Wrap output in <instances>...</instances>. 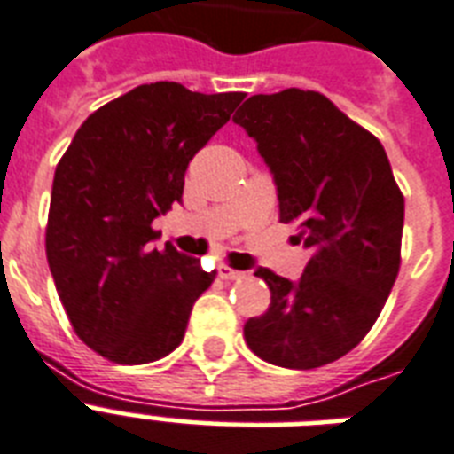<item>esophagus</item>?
Masks as SVG:
<instances>
[{
    "label": "esophagus",
    "mask_w": 454,
    "mask_h": 454,
    "mask_svg": "<svg viewBox=\"0 0 454 454\" xmlns=\"http://www.w3.org/2000/svg\"><path fill=\"white\" fill-rule=\"evenodd\" d=\"M219 276L223 278V280H240V278H245V270H233L228 269V266H221Z\"/></svg>",
    "instance_id": "34e87169"
}]
</instances>
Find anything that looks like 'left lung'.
<instances>
[{"label":"left lung","instance_id":"8db88e82","mask_svg":"<svg viewBox=\"0 0 454 454\" xmlns=\"http://www.w3.org/2000/svg\"><path fill=\"white\" fill-rule=\"evenodd\" d=\"M273 174L280 221L310 252L299 280L259 269L269 310L245 323L262 360L327 365L363 341L401 269L405 200L384 145L317 91L259 94L233 115Z\"/></svg>","mask_w":454,"mask_h":454}]
</instances>
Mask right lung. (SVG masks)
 Segmentation results:
<instances>
[{
    "instance_id": "1",
    "label": "right lung",
    "mask_w": 454,
    "mask_h": 454,
    "mask_svg": "<svg viewBox=\"0 0 454 454\" xmlns=\"http://www.w3.org/2000/svg\"><path fill=\"white\" fill-rule=\"evenodd\" d=\"M242 98L141 84L89 115L60 157L46 259L77 337L103 358L144 365L184 341L216 270L169 242L153 247L151 223L181 202L188 164Z\"/></svg>"
}]
</instances>
